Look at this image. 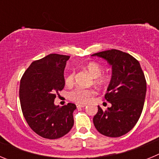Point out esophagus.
Here are the masks:
<instances>
[{"label": "esophagus", "mask_w": 159, "mask_h": 159, "mask_svg": "<svg viewBox=\"0 0 159 159\" xmlns=\"http://www.w3.org/2000/svg\"><path fill=\"white\" fill-rule=\"evenodd\" d=\"M77 107H86V104H76Z\"/></svg>", "instance_id": "34e87169"}]
</instances>
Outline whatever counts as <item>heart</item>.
<instances>
[{"label":"heart","mask_w":159,"mask_h":159,"mask_svg":"<svg viewBox=\"0 0 159 159\" xmlns=\"http://www.w3.org/2000/svg\"><path fill=\"white\" fill-rule=\"evenodd\" d=\"M87 70L89 74L93 78H96L95 83L99 85H105L110 80L107 75H101L102 73V67L99 64L95 62H91L87 65ZM74 81V73H70L65 78V84L67 85H71ZM95 94V91L92 89H81L76 88L73 90L69 93V98L71 100L79 103H86L91 99L92 96Z\"/></svg>","instance_id":"obj_1"}]
</instances>
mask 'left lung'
Returning a JSON list of instances; mask_svg holds the SVG:
<instances>
[{
	"mask_svg": "<svg viewBox=\"0 0 159 159\" xmlns=\"http://www.w3.org/2000/svg\"><path fill=\"white\" fill-rule=\"evenodd\" d=\"M104 59L112 67L105 99L111 104L106 111L98 106L93 123L100 134L120 137L135 126L143 111L147 82L139 62L130 54L111 49L92 55Z\"/></svg>",
	"mask_w": 159,
	"mask_h": 159,
	"instance_id": "obj_1",
	"label": "left lung"
}]
</instances>
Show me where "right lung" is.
Segmentation results:
<instances>
[{"label":"right lung","instance_id":"add662e5","mask_svg":"<svg viewBox=\"0 0 159 159\" xmlns=\"http://www.w3.org/2000/svg\"><path fill=\"white\" fill-rule=\"evenodd\" d=\"M69 56L49 54L35 60L24 73L20 84V101L24 117L35 133L56 139L67 134L74 125V103L54 104L65 85L64 71Z\"/></svg>","mask_w":159,"mask_h":159}]
</instances>
